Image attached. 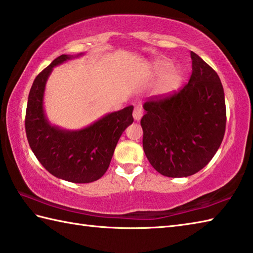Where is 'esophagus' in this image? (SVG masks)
<instances>
[{
	"mask_svg": "<svg viewBox=\"0 0 253 253\" xmlns=\"http://www.w3.org/2000/svg\"><path fill=\"white\" fill-rule=\"evenodd\" d=\"M143 117V108L142 107H135L133 111V118L135 121H140L141 118Z\"/></svg>",
	"mask_w": 253,
	"mask_h": 253,
	"instance_id": "34e87169",
	"label": "esophagus"
}]
</instances>
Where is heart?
I'll use <instances>...</instances> for the list:
<instances>
[{
	"label": "heart",
	"mask_w": 253,
	"mask_h": 253,
	"mask_svg": "<svg viewBox=\"0 0 253 253\" xmlns=\"http://www.w3.org/2000/svg\"><path fill=\"white\" fill-rule=\"evenodd\" d=\"M152 75L158 76L154 91L158 96H167L176 91L182 83V71L178 66H170V62L159 59L153 62Z\"/></svg>",
	"instance_id": "1"
}]
</instances>
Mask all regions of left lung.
I'll list each match as a JSON object with an SVG mask.
<instances>
[{
    "label": "left lung",
    "instance_id": "1",
    "mask_svg": "<svg viewBox=\"0 0 253 253\" xmlns=\"http://www.w3.org/2000/svg\"><path fill=\"white\" fill-rule=\"evenodd\" d=\"M192 74L183 88L143 105L144 153L163 176L189 177L208 165L226 127L223 85L217 73L191 51Z\"/></svg>",
    "mask_w": 253,
    "mask_h": 253
}]
</instances>
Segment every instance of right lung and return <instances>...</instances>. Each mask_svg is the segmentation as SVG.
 I'll return each instance as SVG.
<instances>
[{"mask_svg": "<svg viewBox=\"0 0 253 253\" xmlns=\"http://www.w3.org/2000/svg\"><path fill=\"white\" fill-rule=\"evenodd\" d=\"M83 55L62 54L36 77L26 109V135L35 156L54 177L88 183L104 176L121 134L133 122V106L101 117L81 130L51 125L43 107L45 84L54 66Z\"/></svg>", "mask_w": 253, "mask_h": 253, "instance_id": "1", "label": "right lung"}]
</instances>
